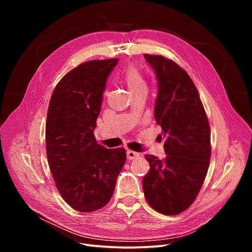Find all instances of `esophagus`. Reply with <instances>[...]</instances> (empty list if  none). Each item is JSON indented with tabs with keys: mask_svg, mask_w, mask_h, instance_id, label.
<instances>
[{
	"mask_svg": "<svg viewBox=\"0 0 252 252\" xmlns=\"http://www.w3.org/2000/svg\"><path fill=\"white\" fill-rule=\"evenodd\" d=\"M139 156H140V154L138 152H135V151L127 150V152H126V158H127L128 160L136 159V158H138Z\"/></svg>",
	"mask_w": 252,
	"mask_h": 252,
	"instance_id": "34e87169",
	"label": "esophagus"
}]
</instances>
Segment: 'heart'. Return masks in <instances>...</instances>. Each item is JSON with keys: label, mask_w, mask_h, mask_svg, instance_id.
Returning a JSON list of instances; mask_svg holds the SVG:
<instances>
[{"label": "heart", "mask_w": 252, "mask_h": 252, "mask_svg": "<svg viewBox=\"0 0 252 252\" xmlns=\"http://www.w3.org/2000/svg\"><path fill=\"white\" fill-rule=\"evenodd\" d=\"M125 82L131 94L142 90H147L146 81H145L141 71L135 66H129L126 70Z\"/></svg>", "instance_id": "1"}]
</instances>
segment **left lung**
<instances>
[{
  "label": "left lung",
  "mask_w": 252,
  "mask_h": 252,
  "mask_svg": "<svg viewBox=\"0 0 252 252\" xmlns=\"http://www.w3.org/2000/svg\"><path fill=\"white\" fill-rule=\"evenodd\" d=\"M157 79L154 117L165 138V158L145 155L150 170L143 178L144 195L158 213L175 216L199 193L210 160V128L191 77L173 60L144 54Z\"/></svg>",
  "instance_id": "8db88e82"
}]
</instances>
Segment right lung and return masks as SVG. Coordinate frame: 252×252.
<instances>
[{"instance_id":"1","label":"right lung","mask_w":252,"mask_h":252,"mask_svg":"<svg viewBox=\"0 0 252 252\" xmlns=\"http://www.w3.org/2000/svg\"><path fill=\"white\" fill-rule=\"evenodd\" d=\"M117 62L113 58L78 65L62 77L49 104V166L65 202L82 213L109 202L126 159L124 148H105L94 136L106 81Z\"/></svg>"}]
</instances>
